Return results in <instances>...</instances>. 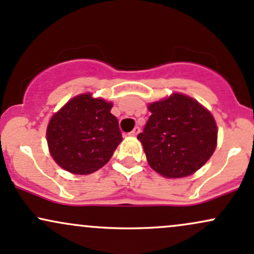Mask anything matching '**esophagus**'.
<instances>
[{
  "mask_svg": "<svg viewBox=\"0 0 254 254\" xmlns=\"http://www.w3.org/2000/svg\"><path fill=\"white\" fill-rule=\"evenodd\" d=\"M139 131H141V129L138 127H135V129L130 132V136H137L139 133Z\"/></svg>",
  "mask_w": 254,
  "mask_h": 254,
  "instance_id": "obj_1",
  "label": "esophagus"
}]
</instances>
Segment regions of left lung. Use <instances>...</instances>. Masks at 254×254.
<instances>
[{"mask_svg":"<svg viewBox=\"0 0 254 254\" xmlns=\"http://www.w3.org/2000/svg\"><path fill=\"white\" fill-rule=\"evenodd\" d=\"M148 109L151 116L137 138L154 171L166 178L188 177L210 159L217 144L216 122L198 101L174 93Z\"/></svg>","mask_w":254,"mask_h":254,"instance_id":"left-lung-1","label":"left lung"}]
</instances>
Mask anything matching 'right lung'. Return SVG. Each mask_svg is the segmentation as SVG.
<instances>
[{
    "instance_id": "right-lung-1",
    "label": "right lung",
    "mask_w": 254,
    "mask_h": 254,
    "mask_svg": "<svg viewBox=\"0 0 254 254\" xmlns=\"http://www.w3.org/2000/svg\"><path fill=\"white\" fill-rule=\"evenodd\" d=\"M111 109V103L86 93L52 116L46 139L57 165L74 174H90L110 161L123 139Z\"/></svg>"
}]
</instances>
